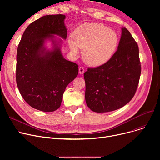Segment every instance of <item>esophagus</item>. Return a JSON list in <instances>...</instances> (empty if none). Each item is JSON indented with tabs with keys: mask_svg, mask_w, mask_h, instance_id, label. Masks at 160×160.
Masks as SVG:
<instances>
[{
	"mask_svg": "<svg viewBox=\"0 0 160 160\" xmlns=\"http://www.w3.org/2000/svg\"><path fill=\"white\" fill-rule=\"evenodd\" d=\"M84 68H83V67H79V73L80 74H83V72H84Z\"/></svg>",
	"mask_w": 160,
	"mask_h": 160,
	"instance_id": "esophagus-1",
	"label": "esophagus"
}]
</instances>
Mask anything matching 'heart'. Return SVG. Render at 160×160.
<instances>
[{"mask_svg": "<svg viewBox=\"0 0 160 160\" xmlns=\"http://www.w3.org/2000/svg\"><path fill=\"white\" fill-rule=\"evenodd\" d=\"M119 36L113 30L98 23L82 25L69 39L74 53L78 47L84 49L83 59L91 66L97 67L108 62L112 58L119 45Z\"/></svg>", "mask_w": 160, "mask_h": 160, "instance_id": "obj_1", "label": "heart"}]
</instances>
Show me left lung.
I'll return each instance as SVG.
<instances>
[{
	"label": "left lung",
	"instance_id": "8db88e82",
	"mask_svg": "<svg viewBox=\"0 0 160 160\" xmlns=\"http://www.w3.org/2000/svg\"><path fill=\"white\" fill-rule=\"evenodd\" d=\"M117 51L106 63L88 68L83 74L85 98L91 110L112 112L128 104L135 95L141 74L139 48L130 32L121 28Z\"/></svg>",
	"mask_w": 160,
	"mask_h": 160
}]
</instances>
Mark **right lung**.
<instances>
[{"mask_svg": "<svg viewBox=\"0 0 160 160\" xmlns=\"http://www.w3.org/2000/svg\"><path fill=\"white\" fill-rule=\"evenodd\" d=\"M65 15H45L24 32L17 52L16 82L25 101L36 110L51 112L60 107L66 87L77 77L78 66L61 52L66 39ZM52 41L47 49L44 44Z\"/></svg>", "mask_w": 160, "mask_h": 160, "instance_id": "obj_1", "label": "right lung"}]
</instances>
